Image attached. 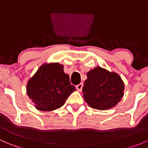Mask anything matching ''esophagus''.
I'll return each instance as SVG.
<instances>
[{"mask_svg": "<svg viewBox=\"0 0 148 148\" xmlns=\"http://www.w3.org/2000/svg\"><path fill=\"white\" fill-rule=\"evenodd\" d=\"M83 86H84V84H83V83H81V84H79V85H77V86H76V89H77L78 91L81 92V91H82Z\"/></svg>", "mask_w": 148, "mask_h": 148, "instance_id": "obj_1", "label": "esophagus"}]
</instances>
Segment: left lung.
<instances>
[{
    "label": "left lung",
    "mask_w": 148,
    "mask_h": 148,
    "mask_svg": "<svg viewBox=\"0 0 148 148\" xmlns=\"http://www.w3.org/2000/svg\"><path fill=\"white\" fill-rule=\"evenodd\" d=\"M87 77L82 89L83 97L90 106L103 111L120 101L125 84L118 74L97 67L87 73Z\"/></svg>",
    "instance_id": "obj_1"
}]
</instances>
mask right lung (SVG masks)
<instances>
[{
  "instance_id": "right-lung-1",
  "label": "right lung",
  "mask_w": 148,
  "mask_h": 148,
  "mask_svg": "<svg viewBox=\"0 0 148 148\" xmlns=\"http://www.w3.org/2000/svg\"><path fill=\"white\" fill-rule=\"evenodd\" d=\"M68 74L64 72L63 65L58 62L45 63L28 80L27 95L37 109L51 111L62 106L74 91Z\"/></svg>"
}]
</instances>
